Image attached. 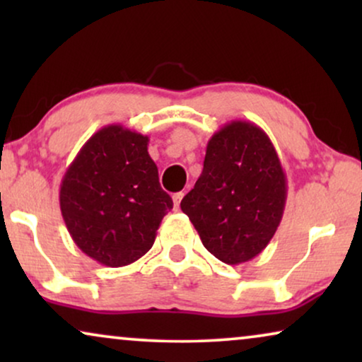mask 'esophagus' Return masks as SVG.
Instances as JSON below:
<instances>
[{
	"instance_id": "1",
	"label": "esophagus",
	"mask_w": 362,
	"mask_h": 362,
	"mask_svg": "<svg viewBox=\"0 0 362 362\" xmlns=\"http://www.w3.org/2000/svg\"><path fill=\"white\" fill-rule=\"evenodd\" d=\"M182 197H185V192H175V194H173V202H175V207H180V202Z\"/></svg>"
}]
</instances>
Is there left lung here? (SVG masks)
Wrapping results in <instances>:
<instances>
[{
	"mask_svg": "<svg viewBox=\"0 0 362 362\" xmlns=\"http://www.w3.org/2000/svg\"><path fill=\"white\" fill-rule=\"evenodd\" d=\"M285 202L286 176L269 135L232 120L207 141L204 168L181 209L216 259L239 265L269 245Z\"/></svg>",
	"mask_w": 362,
	"mask_h": 362,
	"instance_id": "8db88e82",
	"label": "left lung"
}]
</instances>
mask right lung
<instances>
[{
  "mask_svg": "<svg viewBox=\"0 0 362 362\" xmlns=\"http://www.w3.org/2000/svg\"><path fill=\"white\" fill-rule=\"evenodd\" d=\"M148 141L122 125L103 127L62 177L59 204L69 234L83 254L105 267H125L145 255L173 209Z\"/></svg>",
  "mask_w": 362,
  "mask_h": 362,
  "instance_id": "add662e5",
  "label": "right lung"
}]
</instances>
